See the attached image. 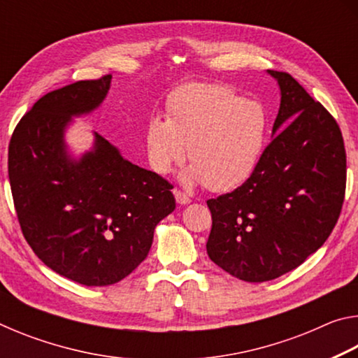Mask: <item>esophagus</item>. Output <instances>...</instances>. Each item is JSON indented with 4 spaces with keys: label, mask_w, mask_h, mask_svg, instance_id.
<instances>
[{
    "label": "esophagus",
    "mask_w": 358,
    "mask_h": 358,
    "mask_svg": "<svg viewBox=\"0 0 358 358\" xmlns=\"http://www.w3.org/2000/svg\"><path fill=\"white\" fill-rule=\"evenodd\" d=\"M173 196H175V201H177L180 205H187V203L191 202V199L187 197L185 192H181V191H178V189L173 191Z\"/></svg>",
    "instance_id": "34e87169"
}]
</instances>
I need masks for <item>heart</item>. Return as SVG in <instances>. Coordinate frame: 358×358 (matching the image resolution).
Instances as JSON below:
<instances>
[{
  "mask_svg": "<svg viewBox=\"0 0 358 358\" xmlns=\"http://www.w3.org/2000/svg\"><path fill=\"white\" fill-rule=\"evenodd\" d=\"M167 118L145 124L148 164L166 175L187 156L192 166L181 180L227 192L245 183L260 162L270 131V115L257 101H246L217 83H186L167 99Z\"/></svg>",
  "mask_w": 358,
  "mask_h": 358,
  "instance_id": "1",
  "label": "heart"
}]
</instances>
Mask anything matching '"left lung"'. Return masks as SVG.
<instances>
[{
	"label": "left lung",
	"instance_id": "obj_1",
	"mask_svg": "<svg viewBox=\"0 0 358 358\" xmlns=\"http://www.w3.org/2000/svg\"><path fill=\"white\" fill-rule=\"evenodd\" d=\"M266 72L281 92L273 141L243 185L207 201L208 257L248 282L275 280L316 252L346 191V150L335 118L287 72Z\"/></svg>",
	"mask_w": 358,
	"mask_h": 358
}]
</instances>
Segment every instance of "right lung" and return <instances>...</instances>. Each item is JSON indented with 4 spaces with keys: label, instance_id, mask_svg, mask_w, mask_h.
Listing matches in <instances>:
<instances>
[{
    "label": "right lung",
    "instance_id": "obj_1",
    "mask_svg": "<svg viewBox=\"0 0 358 358\" xmlns=\"http://www.w3.org/2000/svg\"><path fill=\"white\" fill-rule=\"evenodd\" d=\"M112 76L47 93L19 121L9 143V181L23 237L48 268L83 286H110L132 273L175 210L172 185L132 164L93 132L74 157L66 129L96 110Z\"/></svg>",
    "mask_w": 358,
    "mask_h": 358
}]
</instances>
